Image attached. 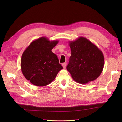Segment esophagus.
Returning a JSON list of instances; mask_svg holds the SVG:
<instances>
[{"instance_id": "esophagus-1", "label": "esophagus", "mask_w": 122, "mask_h": 122, "mask_svg": "<svg viewBox=\"0 0 122 122\" xmlns=\"http://www.w3.org/2000/svg\"><path fill=\"white\" fill-rule=\"evenodd\" d=\"M66 65H67V63H66V62H64V63H63V64H62V67H63V68H64V69H65V68H66Z\"/></svg>"}]
</instances>
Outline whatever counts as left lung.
Listing matches in <instances>:
<instances>
[{
    "label": "left lung",
    "mask_w": 122,
    "mask_h": 122,
    "mask_svg": "<svg viewBox=\"0 0 122 122\" xmlns=\"http://www.w3.org/2000/svg\"><path fill=\"white\" fill-rule=\"evenodd\" d=\"M71 55L67 69L72 78L86 84L100 75L104 65V55L98 47L86 38H78L70 41Z\"/></svg>",
    "instance_id": "1"
}]
</instances>
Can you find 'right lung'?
Returning a JSON list of instances; mask_svg holds the SVG:
<instances>
[{"label": "right lung", "instance_id": "obj_1", "mask_svg": "<svg viewBox=\"0 0 122 122\" xmlns=\"http://www.w3.org/2000/svg\"><path fill=\"white\" fill-rule=\"evenodd\" d=\"M58 43V40L49 41L44 36L32 42L24 50L21 60V71L32 84L47 86L62 69L57 55L52 52Z\"/></svg>", "mask_w": 122, "mask_h": 122}]
</instances>
